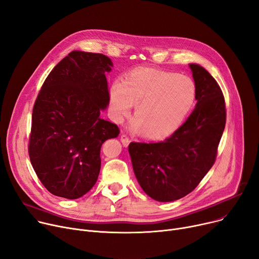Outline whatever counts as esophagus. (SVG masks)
Returning <instances> with one entry per match:
<instances>
[{
    "instance_id": "esophagus-1",
    "label": "esophagus",
    "mask_w": 259,
    "mask_h": 259,
    "mask_svg": "<svg viewBox=\"0 0 259 259\" xmlns=\"http://www.w3.org/2000/svg\"><path fill=\"white\" fill-rule=\"evenodd\" d=\"M120 140H121V142H122L123 146H125V147H126V146L130 144V142H131V139L128 138V137H127L126 135H121Z\"/></svg>"
}]
</instances>
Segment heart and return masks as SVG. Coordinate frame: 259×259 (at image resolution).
<instances>
[{
	"label": "heart",
	"mask_w": 259,
	"mask_h": 259,
	"mask_svg": "<svg viewBox=\"0 0 259 259\" xmlns=\"http://www.w3.org/2000/svg\"><path fill=\"white\" fill-rule=\"evenodd\" d=\"M196 89L188 76L155 69H136L122 83L110 88V110L116 122H122L136 104L135 132L147 139H162L182 124L194 104Z\"/></svg>",
	"instance_id": "heart-1"
}]
</instances>
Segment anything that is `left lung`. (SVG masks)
<instances>
[{
  "mask_svg": "<svg viewBox=\"0 0 259 259\" xmlns=\"http://www.w3.org/2000/svg\"><path fill=\"white\" fill-rule=\"evenodd\" d=\"M196 89L195 109L169 138L158 143L131 142L135 176L158 202L190 193L214 164L226 124V106L217 80L202 66L189 65Z\"/></svg>",
  "mask_w": 259,
  "mask_h": 259,
  "instance_id": "8db88e82",
  "label": "left lung"
}]
</instances>
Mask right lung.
I'll list each match as a JSON object with an SVG mask.
<instances>
[{"instance_id": "right-lung-1", "label": "right lung", "mask_w": 259, "mask_h": 259, "mask_svg": "<svg viewBox=\"0 0 259 259\" xmlns=\"http://www.w3.org/2000/svg\"><path fill=\"white\" fill-rule=\"evenodd\" d=\"M112 60L100 53L72 51L46 78L32 112L29 157L42 185L75 200L98 179L102 143L119 135L101 119L110 102L105 72Z\"/></svg>"}]
</instances>
